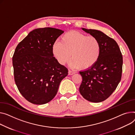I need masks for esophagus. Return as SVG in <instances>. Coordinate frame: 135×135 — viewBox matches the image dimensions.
Segmentation results:
<instances>
[{
    "label": "esophagus",
    "instance_id": "34e87169",
    "mask_svg": "<svg viewBox=\"0 0 135 135\" xmlns=\"http://www.w3.org/2000/svg\"><path fill=\"white\" fill-rule=\"evenodd\" d=\"M74 74V72H73V71H71L70 70H69L68 71V75H73Z\"/></svg>",
    "mask_w": 135,
    "mask_h": 135
}]
</instances>
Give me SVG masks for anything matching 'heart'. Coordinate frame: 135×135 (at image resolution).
I'll return each instance as SVG.
<instances>
[{
  "instance_id": "1",
  "label": "heart",
  "mask_w": 135,
  "mask_h": 135,
  "mask_svg": "<svg viewBox=\"0 0 135 135\" xmlns=\"http://www.w3.org/2000/svg\"><path fill=\"white\" fill-rule=\"evenodd\" d=\"M52 52L61 65H65L70 59V66L88 69L92 67L99 59L101 44L97 38L76 31L63 35L60 42L53 44Z\"/></svg>"
}]
</instances>
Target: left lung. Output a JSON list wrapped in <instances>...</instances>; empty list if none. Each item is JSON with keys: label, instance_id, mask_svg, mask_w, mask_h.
<instances>
[{"label": "left lung", "instance_id": "8db88e82", "mask_svg": "<svg viewBox=\"0 0 135 135\" xmlns=\"http://www.w3.org/2000/svg\"><path fill=\"white\" fill-rule=\"evenodd\" d=\"M81 29L99 41L101 53L92 67L79 72L83 78L79 91L87 100L100 103L111 95L120 81L123 57L113 39L99 30Z\"/></svg>", "mask_w": 135, "mask_h": 135}]
</instances>
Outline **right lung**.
<instances>
[{
    "label": "right lung",
    "instance_id": "obj_1",
    "mask_svg": "<svg viewBox=\"0 0 135 135\" xmlns=\"http://www.w3.org/2000/svg\"><path fill=\"white\" fill-rule=\"evenodd\" d=\"M64 32L52 28L36 29L27 35L15 49L12 57L16 84L29 102L46 104L56 95L68 69L54 57L52 47Z\"/></svg>",
    "mask_w": 135,
    "mask_h": 135
}]
</instances>
